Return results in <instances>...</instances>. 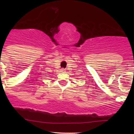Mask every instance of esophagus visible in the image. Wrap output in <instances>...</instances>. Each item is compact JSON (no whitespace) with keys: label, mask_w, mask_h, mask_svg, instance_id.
Returning <instances> with one entry per match:
<instances>
[{"label":"esophagus","mask_w":134,"mask_h":134,"mask_svg":"<svg viewBox=\"0 0 134 134\" xmlns=\"http://www.w3.org/2000/svg\"><path fill=\"white\" fill-rule=\"evenodd\" d=\"M61 72H65V69H64V68H62V69H61Z\"/></svg>","instance_id":"obj_1"}]
</instances>
